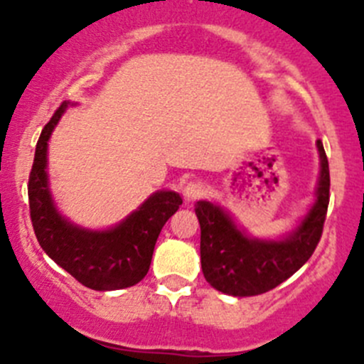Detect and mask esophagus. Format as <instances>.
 <instances>
[{"label": "esophagus", "instance_id": "esophagus-1", "mask_svg": "<svg viewBox=\"0 0 364 364\" xmlns=\"http://www.w3.org/2000/svg\"><path fill=\"white\" fill-rule=\"evenodd\" d=\"M182 195H184L186 202H195L197 198H200L202 195H204V186H202L200 182L191 180V182H188V184L182 188Z\"/></svg>", "mask_w": 364, "mask_h": 364}]
</instances>
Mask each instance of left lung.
Returning <instances> with one entry per match:
<instances>
[{"mask_svg":"<svg viewBox=\"0 0 364 364\" xmlns=\"http://www.w3.org/2000/svg\"><path fill=\"white\" fill-rule=\"evenodd\" d=\"M319 180L315 200L297 226L279 239L247 235L224 208L198 200L195 213L200 224V264L215 290L233 297L266 294L304 266L323 235L330 202V169L321 140Z\"/></svg>","mask_w":364,"mask_h":364,"instance_id":"8db88e82","label":"left lung"}]
</instances>
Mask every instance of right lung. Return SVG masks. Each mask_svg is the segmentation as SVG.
I'll return each mask as SVG.
<instances>
[{"label": "right lung", "mask_w": 364, "mask_h": 364, "mask_svg": "<svg viewBox=\"0 0 364 364\" xmlns=\"http://www.w3.org/2000/svg\"><path fill=\"white\" fill-rule=\"evenodd\" d=\"M70 102H63L43 127L28 176V208L34 233L43 252L78 282L96 291L129 288L149 272L154 244L164 224L182 204L171 189L153 193L117 226L89 230L58 211L49 186L47 153L54 127Z\"/></svg>", "instance_id": "right-lung-1"}]
</instances>
